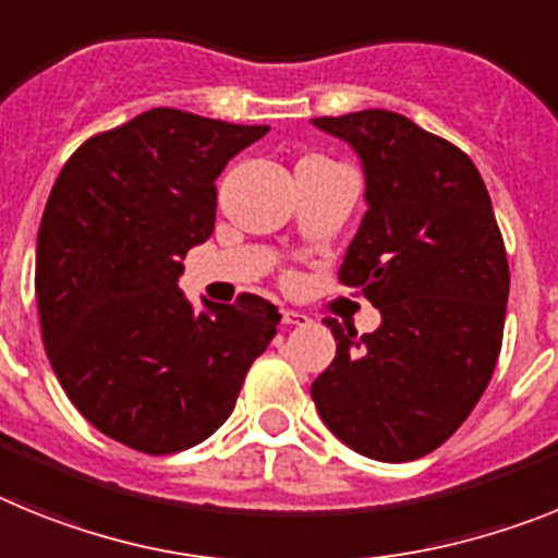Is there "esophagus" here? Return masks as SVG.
Returning <instances> with one entry per match:
<instances>
[{
	"label": "esophagus",
	"mask_w": 558,
	"mask_h": 558,
	"mask_svg": "<svg viewBox=\"0 0 558 558\" xmlns=\"http://www.w3.org/2000/svg\"><path fill=\"white\" fill-rule=\"evenodd\" d=\"M283 323H286V326H308L312 319H308V314L294 312V308H286V312H283Z\"/></svg>",
	"instance_id": "esophagus-1"
}]
</instances>
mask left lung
Instances as JSON below:
<instances>
[{
	"label": "left lung",
	"instance_id": "8db88e82",
	"mask_svg": "<svg viewBox=\"0 0 558 558\" xmlns=\"http://www.w3.org/2000/svg\"><path fill=\"white\" fill-rule=\"evenodd\" d=\"M356 148L367 213L339 283L381 312L373 333L328 317L337 356L317 413L360 454L404 463L438 449L481 401L502 348L508 255L481 171L458 145L385 109L314 118Z\"/></svg>",
	"mask_w": 558,
	"mask_h": 558
}]
</instances>
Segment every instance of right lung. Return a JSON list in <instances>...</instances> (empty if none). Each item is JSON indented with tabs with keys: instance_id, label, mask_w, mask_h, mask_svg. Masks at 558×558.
I'll list each match as a JSON object with an SVG mask.
<instances>
[{
	"instance_id": "add662e5",
	"label": "right lung",
	"mask_w": 558,
	"mask_h": 558,
	"mask_svg": "<svg viewBox=\"0 0 558 558\" xmlns=\"http://www.w3.org/2000/svg\"><path fill=\"white\" fill-rule=\"evenodd\" d=\"M266 132L159 106L86 140L47 198L36 244L47 360L77 413L137 452L210 438L278 333V306L258 294L196 314L177 286L216 225V177Z\"/></svg>"
}]
</instances>
